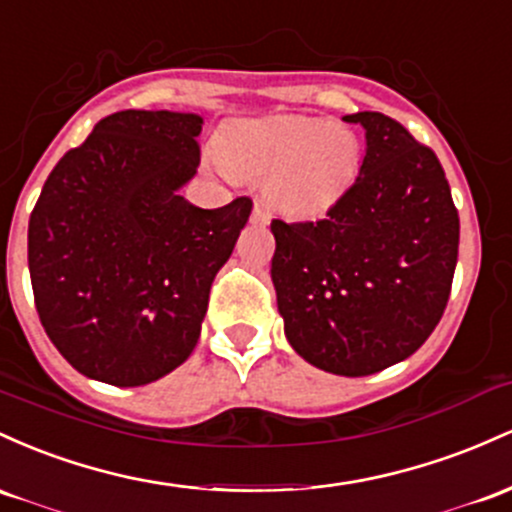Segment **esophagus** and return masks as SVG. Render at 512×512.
I'll use <instances>...</instances> for the list:
<instances>
[{"instance_id": "34e87169", "label": "esophagus", "mask_w": 512, "mask_h": 512, "mask_svg": "<svg viewBox=\"0 0 512 512\" xmlns=\"http://www.w3.org/2000/svg\"><path fill=\"white\" fill-rule=\"evenodd\" d=\"M251 222H254V225H268V222H271V215H268V212L256 203L254 212H251Z\"/></svg>"}]
</instances>
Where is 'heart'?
<instances>
[{
	"mask_svg": "<svg viewBox=\"0 0 512 512\" xmlns=\"http://www.w3.org/2000/svg\"><path fill=\"white\" fill-rule=\"evenodd\" d=\"M220 159L237 179H266L268 198L287 215L329 210L363 162V145L348 125L314 116L246 120L222 137Z\"/></svg>",
	"mask_w": 512,
	"mask_h": 512,
	"instance_id": "b5f03b06",
	"label": "heart"
}]
</instances>
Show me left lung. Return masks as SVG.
Segmentation results:
<instances>
[{"mask_svg": "<svg viewBox=\"0 0 512 512\" xmlns=\"http://www.w3.org/2000/svg\"><path fill=\"white\" fill-rule=\"evenodd\" d=\"M346 120L365 128L358 179L317 222H271V278L290 346L319 370L365 377L438 326L459 217L433 149L384 113Z\"/></svg>", "mask_w": 512, "mask_h": 512, "instance_id": "8db88e82", "label": "left lung"}]
</instances>
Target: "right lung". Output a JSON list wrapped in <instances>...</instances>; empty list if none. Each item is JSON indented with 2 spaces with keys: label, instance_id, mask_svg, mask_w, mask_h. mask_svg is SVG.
Masks as SVG:
<instances>
[{
  "label": "right lung",
  "instance_id": "obj_1",
  "mask_svg": "<svg viewBox=\"0 0 512 512\" xmlns=\"http://www.w3.org/2000/svg\"><path fill=\"white\" fill-rule=\"evenodd\" d=\"M203 118L118 111L50 171L28 220L40 324L82 375L140 387L186 363L210 285L251 200L203 210L179 195L200 164Z\"/></svg>",
  "mask_w": 512,
  "mask_h": 512
}]
</instances>
